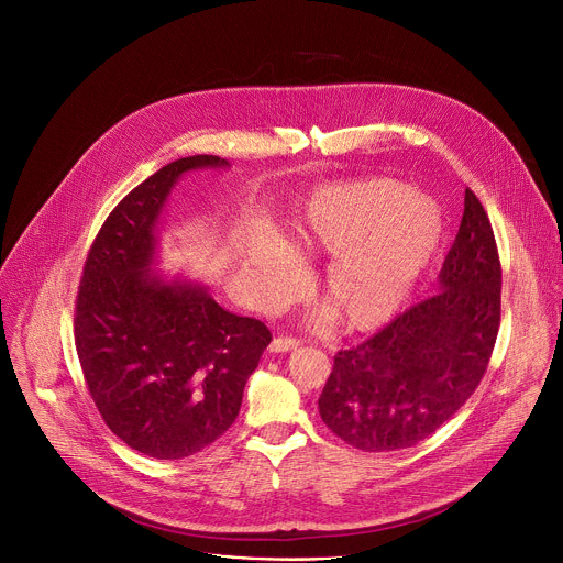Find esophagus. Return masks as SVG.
Wrapping results in <instances>:
<instances>
[{
	"instance_id": "esophagus-1",
	"label": "esophagus",
	"mask_w": 563,
	"mask_h": 563,
	"mask_svg": "<svg viewBox=\"0 0 563 563\" xmlns=\"http://www.w3.org/2000/svg\"><path fill=\"white\" fill-rule=\"evenodd\" d=\"M296 347H300V339H294V336H278L269 345V350L276 352V354H285V352H291Z\"/></svg>"
}]
</instances>
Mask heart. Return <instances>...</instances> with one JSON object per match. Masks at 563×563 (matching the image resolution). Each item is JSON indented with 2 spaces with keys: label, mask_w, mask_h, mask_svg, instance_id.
Masks as SVG:
<instances>
[{
  "label": "heart",
  "mask_w": 563,
  "mask_h": 563,
  "mask_svg": "<svg viewBox=\"0 0 563 563\" xmlns=\"http://www.w3.org/2000/svg\"><path fill=\"white\" fill-rule=\"evenodd\" d=\"M439 240L441 213L430 198L369 178L316 194L291 227L289 247L300 261L330 256L318 278L320 298L345 328L372 330L406 302ZM292 255L276 240L245 254L267 298L280 300L298 285Z\"/></svg>",
  "instance_id": "obj_1"
}]
</instances>
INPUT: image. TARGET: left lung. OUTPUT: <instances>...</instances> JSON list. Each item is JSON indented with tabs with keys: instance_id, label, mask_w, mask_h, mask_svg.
<instances>
[{
	"instance_id": "8db88e82",
	"label": "left lung",
	"mask_w": 563,
	"mask_h": 563,
	"mask_svg": "<svg viewBox=\"0 0 563 563\" xmlns=\"http://www.w3.org/2000/svg\"><path fill=\"white\" fill-rule=\"evenodd\" d=\"M439 287L334 356L318 412L345 443L363 452L421 443L488 369L501 320V263L488 213L470 189Z\"/></svg>"
}]
</instances>
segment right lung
<instances>
[{
	"label": "right lung",
	"mask_w": 563,
	"mask_h": 563,
	"mask_svg": "<svg viewBox=\"0 0 563 563\" xmlns=\"http://www.w3.org/2000/svg\"><path fill=\"white\" fill-rule=\"evenodd\" d=\"M229 167L189 155L137 185L109 213L75 300V347L109 430L153 459H185L235 421L272 332L220 307L207 287L151 269L157 220L180 180Z\"/></svg>",
	"instance_id": "obj_1"
}]
</instances>
